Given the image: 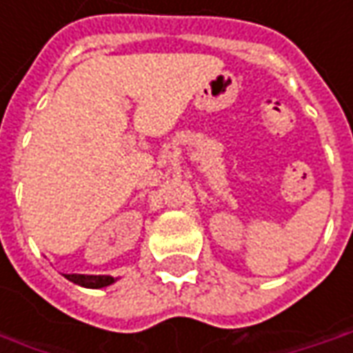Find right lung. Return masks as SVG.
<instances>
[{
	"label": "right lung",
	"instance_id": "right-lung-1",
	"mask_svg": "<svg viewBox=\"0 0 353 353\" xmlns=\"http://www.w3.org/2000/svg\"><path fill=\"white\" fill-rule=\"evenodd\" d=\"M67 280H71L73 284H79L83 288H106L114 284L117 278L114 276H92V274H65Z\"/></svg>",
	"mask_w": 353,
	"mask_h": 353
}]
</instances>
